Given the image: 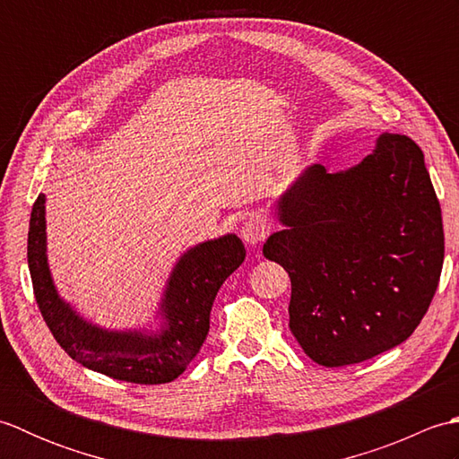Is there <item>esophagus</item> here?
Instances as JSON below:
<instances>
[{
	"label": "esophagus",
	"mask_w": 459,
	"mask_h": 459,
	"mask_svg": "<svg viewBox=\"0 0 459 459\" xmlns=\"http://www.w3.org/2000/svg\"><path fill=\"white\" fill-rule=\"evenodd\" d=\"M268 232H270V227H268V222L264 219L250 217V219L242 222L240 237H242V240L247 242V245L255 247V245H258V242H262L268 237Z\"/></svg>",
	"instance_id": "1"
}]
</instances>
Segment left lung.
Listing matches in <instances>:
<instances>
[{"mask_svg":"<svg viewBox=\"0 0 459 459\" xmlns=\"http://www.w3.org/2000/svg\"><path fill=\"white\" fill-rule=\"evenodd\" d=\"M262 252L291 281L290 329L324 367L363 363L414 333L444 264L442 209L424 153L378 135L357 168L311 165L278 204Z\"/></svg>","mask_w":459,"mask_h":459,"instance_id":"left-lung-1","label":"left lung"}]
</instances>
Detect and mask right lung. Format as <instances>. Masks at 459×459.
<instances>
[{
  "label": "right lung",
  "mask_w": 459,
  "mask_h": 459,
  "mask_svg": "<svg viewBox=\"0 0 459 459\" xmlns=\"http://www.w3.org/2000/svg\"><path fill=\"white\" fill-rule=\"evenodd\" d=\"M245 256V245L235 235L185 252L165 290L161 307L168 324L161 333H114L86 324L56 296L45 255V195L33 203L29 221L27 262L33 294L56 343L76 363L135 385L171 383L187 368L209 333L211 307L219 288Z\"/></svg>",
  "instance_id": "1"
}]
</instances>
